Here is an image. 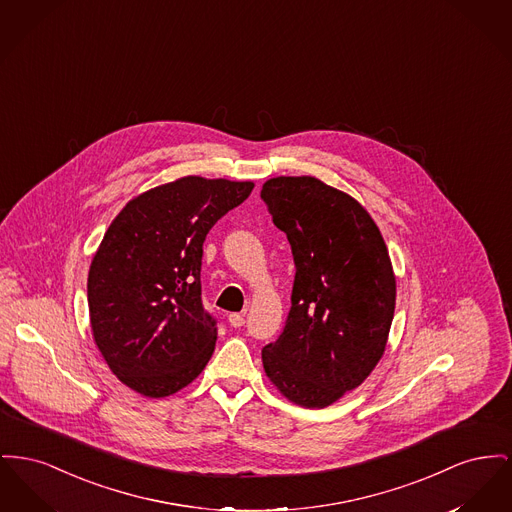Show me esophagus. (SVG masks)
Returning <instances> with one entry per match:
<instances>
[{"label": "esophagus", "instance_id": "esophagus-1", "mask_svg": "<svg viewBox=\"0 0 512 512\" xmlns=\"http://www.w3.org/2000/svg\"><path fill=\"white\" fill-rule=\"evenodd\" d=\"M228 323L232 325V327H236V329H240L245 325V311H241V313H230L228 315Z\"/></svg>", "mask_w": 512, "mask_h": 512}]
</instances>
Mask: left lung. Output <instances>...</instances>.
I'll return each mask as SVG.
<instances>
[{
    "mask_svg": "<svg viewBox=\"0 0 512 512\" xmlns=\"http://www.w3.org/2000/svg\"><path fill=\"white\" fill-rule=\"evenodd\" d=\"M261 199L296 265L292 307L263 348V367L288 400L325 408L360 387L385 352L396 303L391 257L369 212L317 178H272Z\"/></svg>",
    "mask_w": 512,
    "mask_h": 512,
    "instance_id": "left-lung-1",
    "label": "left lung"
}]
</instances>
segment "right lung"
Segmentation results:
<instances>
[{"mask_svg":"<svg viewBox=\"0 0 512 512\" xmlns=\"http://www.w3.org/2000/svg\"><path fill=\"white\" fill-rule=\"evenodd\" d=\"M251 181L187 176L131 199L89 271L94 342L123 385L149 398L187 387L211 360L216 319L201 300L203 243Z\"/></svg>","mask_w":512,"mask_h":512,"instance_id":"1","label":"right lung"}]
</instances>
